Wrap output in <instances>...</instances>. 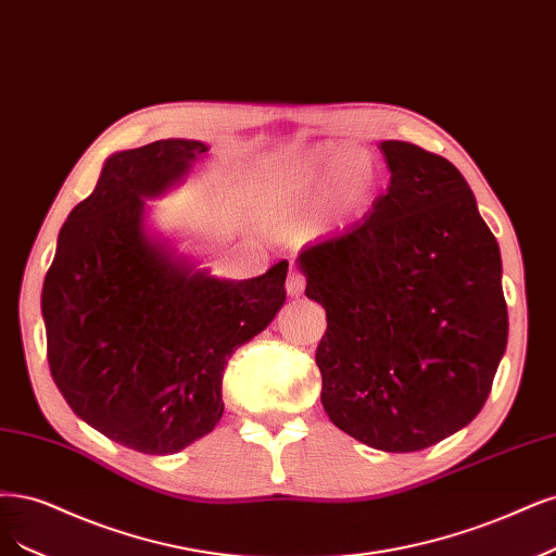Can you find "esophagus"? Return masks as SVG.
<instances>
[{
	"label": "esophagus",
	"mask_w": 556,
	"mask_h": 556,
	"mask_svg": "<svg viewBox=\"0 0 556 556\" xmlns=\"http://www.w3.org/2000/svg\"><path fill=\"white\" fill-rule=\"evenodd\" d=\"M303 290H305V278L296 271H292L290 276H287V294H290L292 299H299L303 296Z\"/></svg>",
	"instance_id": "obj_1"
}]
</instances>
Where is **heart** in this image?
I'll return each mask as SVG.
<instances>
[{"instance_id": "obj_1", "label": "heart", "mask_w": 556, "mask_h": 556, "mask_svg": "<svg viewBox=\"0 0 556 556\" xmlns=\"http://www.w3.org/2000/svg\"><path fill=\"white\" fill-rule=\"evenodd\" d=\"M329 181L333 193L324 208L329 225L356 218L372 198L375 175L358 154H311L278 167L269 179V193L282 202H311Z\"/></svg>"}]
</instances>
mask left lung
Here are the masks:
<instances>
[{
  "label": "left lung",
  "instance_id": "8db88e82",
  "mask_svg": "<svg viewBox=\"0 0 556 556\" xmlns=\"http://www.w3.org/2000/svg\"><path fill=\"white\" fill-rule=\"evenodd\" d=\"M391 184L342 235L305 243V296L333 426L387 453L428 448L483 409L508 340L502 253L451 161L379 142Z\"/></svg>",
  "mask_w": 556,
  "mask_h": 556
}]
</instances>
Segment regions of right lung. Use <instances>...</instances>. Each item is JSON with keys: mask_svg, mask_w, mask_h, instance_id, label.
Listing matches in <instances>:
<instances>
[{"mask_svg": "<svg viewBox=\"0 0 556 556\" xmlns=\"http://www.w3.org/2000/svg\"><path fill=\"white\" fill-rule=\"evenodd\" d=\"M206 151L169 138L112 154L43 280L56 389L87 426L149 455L179 453L218 426L227 358L285 303V260L257 278H223L156 225L147 200L181 186Z\"/></svg>", "mask_w": 556, "mask_h": 556, "instance_id": "1", "label": "right lung"}]
</instances>
